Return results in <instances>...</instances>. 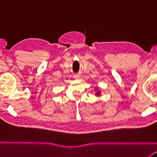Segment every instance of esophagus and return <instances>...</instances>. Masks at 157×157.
Masks as SVG:
<instances>
[{"label": "esophagus", "mask_w": 157, "mask_h": 157, "mask_svg": "<svg viewBox=\"0 0 157 157\" xmlns=\"http://www.w3.org/2000/svg\"><path fill=\"white\" fill-rule=\"evenodd\" d=\"M73 78H74L75 79H79V75H78V74L74 75V76H73Z\"/></svg>", "instance_id": "34e87169"}]
</instances>
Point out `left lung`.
<instances>
[{"instance_id":"1","label":"left lung","mask_w":157,"mask_h":157,"mask_svg":"<svg viewBox=\"0 0 157 157\" xmlns=\"http://www.w3.org/2000/svg\"><path fill=\"white\" fill-rule=\"evenodd\" d=\"M100 93H100V91H98L97 93H96V95H97V96H99V95L100 94Z\"/></svg>"}]
</instances>
